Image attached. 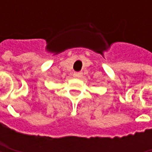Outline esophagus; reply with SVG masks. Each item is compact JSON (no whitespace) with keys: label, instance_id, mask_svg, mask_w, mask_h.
<instances>
[{"label":"esophagus","instance_id":"34e87169","mask_svg":"<svg viewBox=\"0 0 152 152\" xmlns=\"http://www.w3.org/2000/svg\"><path fill=\"white\" fill-rule=\"evenodd\" d=\"M83 76V73L82 72H76L73 73V77L74 78H81Z\"/></svg>","mask_w":152,"mask_h":152}]
</instances>
